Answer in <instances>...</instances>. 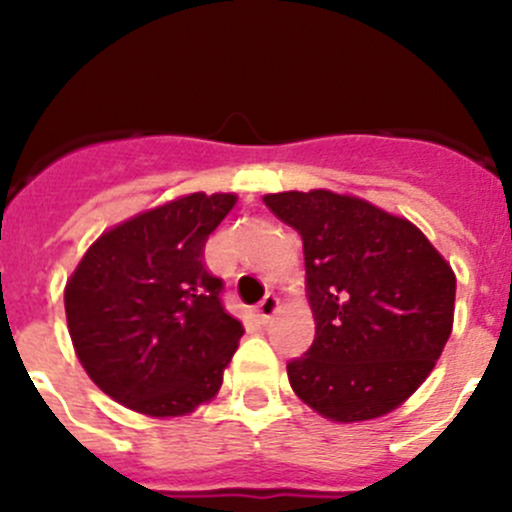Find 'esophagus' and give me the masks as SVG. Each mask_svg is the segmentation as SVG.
<instances>
[{
	"instance_id": "34e87169",
	"label": "esophagus",
	"mask_w": 512,
	"mask_h": 512,
	"mask_svg": "<svg viewBox=\"0 0 512 512\" xmlns=\"http://www.w3.org/2000/svg\"><path fill=\"white\" fill-rule=\"evenodd\" d=\"M277 309H280V299H277L275 294H265V297H262V302L255 307L257 319H260L262 324H267L272 319V314L277 312Z\"/></svg>"
}]
</instances>
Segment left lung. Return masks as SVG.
<instances>
[{"label":"left lung","instance_id":"obj_1","mask_svg":"<svg viewBox=\"0 0 512 512\" xmlns=\"http://www.w3.org/2000/svg\"><path fill=\"white\" fill-rule=\"evenodd\" d=\"M265 205L304 245L314 342L287 364L294 394L339 423L369 421L426 381L453 327L456 275L409 220L332 190Z\"/></svg>","mask_w":512,"mask_h":512}]
</instances>
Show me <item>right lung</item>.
Instances as JSON below:
<instances>
[{"instance_id": "obj_1", "label": "right lung", "mask_w": 512, "mask_h": 512, "mask_svg": "<svg viewBox=\"0 0 512 512\" xmlns=\"http://www.w3.org/2000/svg\"><path fill=\"white\" fill-rule=\"evenodd\" d=\"M232 193H193L103 232L64 292L76 356L103 394L146 416L210 401L242 337L223 280L205 270L208 235Z\"/></svg>"}]
</instances>
